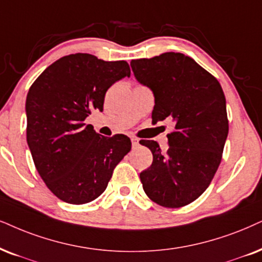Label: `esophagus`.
I'll list each match as a JSON object with an SVG mask.
<instances>
[{
  "mask_svg": "<svg viewBox=\"0 0 262 262\" xmlns=\"http://www.w3.org/2000/svg\"><path fill=\"white\" fill-rule=\"evenodd\" d=\"M132 145H133V148L139 146V140L137 138H132Z\"/></svg>",
  "mask_w": 262,
  "mask_h": 262,
  "instance_id": "1",
  "label": "esophagus"
}]
</instances>
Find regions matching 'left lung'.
Segmentation results:
<instances>
[{"label":"left lung","instance_id":"1","mask_svg":"<svg viewBox=\"0 0 262 262\" xmlns=\"http://www.w3.org/2000/svg\"><path fill=\"white\" fill-rule=\"evenodd\" d=\"M135 78L152 89V122L174 121L169 147L158 142L141 145L154 155L150 168L140 173L145 193L165 208H180L196 201L209 186L228 134L226 99L216 78L181 53L168 52L130 61Z\"/></svg>","mask_w":262,"mask_h":262}]
</instances>
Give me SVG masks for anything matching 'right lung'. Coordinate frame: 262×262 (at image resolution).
<instances>
[{
    "mask_svg": "<svg viewBox=\"0 0 262 262\" xmlns=\"http://www.w3.org/2000/svg\"><path fill=\"white\" fill-rule=\"evenodd\" d=\"M125 76L127 61L76 53L49 65L30 87L26 140L39 177L59 200L94 201L130 151L127 135L102 137L84 123L92 111H102L107 89Z\"/></svg>",
    "mask_w": 262,
    "mask_h": 262,
    "instance_id": "1",
    "label": "right lung"
}]
</instances>
